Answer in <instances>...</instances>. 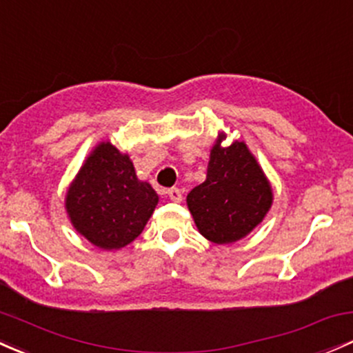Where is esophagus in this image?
Wrapping results in <instances>:
<instances>
[{"label":"esophagus","mask_w":353,"mask_h":353,"mask_svg":"<svg viewBox=\"0 0 353 353\" xmlns=\"http://www.w3.org/2000/svg\"><path fill=\"white\" fill-rule=\"evenodd\" d=\"M167 194H169L170 201H174V203L183 201V192H181L179 188H170L169 191H167Z\"/></svg>","instance_id":"1"}]
</instances>
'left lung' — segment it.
<instances>
[{
	"label": "left lung",
	"instance_id": "1",
	"mask_svg": "<svg viewBox=\"0 0 353 353\" xmlns=\"http://www.w3.org/2000/svg\"><path fill=\"white\" fill-rule=\"evenodd\" d=\"M225 133L211 148L206 181L188 194L199 233L225 245L247 236L272 206V188L245 142L221 147Z\"/></svg>",
	"mask_w": 353,
	"mask_h": 353
}]
</instances>
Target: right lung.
<instances>
[{"mask_svg":"<svg viewBox=\"0 0 353 353\" xmlns=\"http://www.w3.org/2000/svg\"><path fill=\"white\" fill-rule=\"evenodd\" d=\"M157 203V192L139 181L128 155L110 142L94 147L65 194L70 223L84 239L105 250L132 243Z\"/></svg>","mask_w":353,"mask_h":353,"instance_id":"right-lung-1","label":"right lung"}]
</instances>
